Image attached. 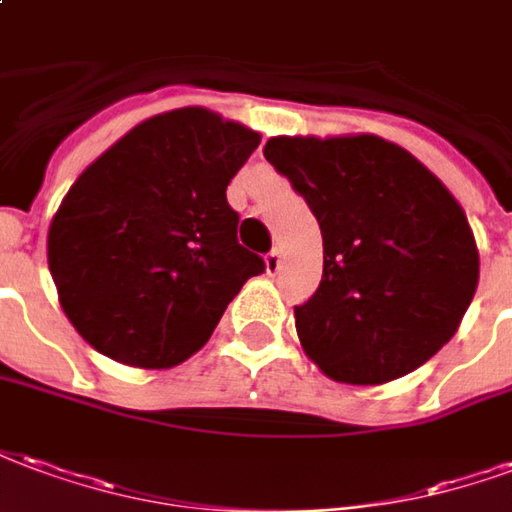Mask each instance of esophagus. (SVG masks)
Returning <instances> with one entry per match:
<instances>
[{
  "label": "esophagus",
  "mask_w": 512,
  "mask_h": 512,
  "mask_svg": "<svg viewBox=\"0 0 512 512\" xmlns=\"http://www.w3.org/2000/svg\"><path fill=\"white\" fill-rule=\"evenodd\" d=\"M264 264H267V272H278L283 267V253L281 248H272L267 256H264Z\"/></svg>",
  "instance_id": "1"
}]
</instances>
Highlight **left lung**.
<instances>
[{"label": "left lung", "instance_id": "8db88e82", "mask_svg": "<svg viewBox=\"0 0 512 512\" xmlns=\"http://www.w3.org/2000/svg\"><path fill=\"white\" fill-rule=\"evenodd\" d=\"M264 158L322 229V283L294 308L305 354L343 384H387L428 363L480 278L472 226L442 179L374 133L272 136Z\"/></svg>", "mask_w": 512, "mask_h": 512}]
</instances>
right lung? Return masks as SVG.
Listing matches in <instances>:
<instances>
[{"label": "right lung", "instance_id": "add662e5", "mask_svg": "<svg viewBox=\"0 0 512 512\" xmlns=\"http://www.w3.org/2000/svg\"><path fill=\"white\" fill-rule=\"evenodd\" d=\"M259 141L185 106L144 119L81 171L48 226V270L89 346L133 368H174L210 341L264 270L226 201Z\"/></svg>", "mask_w": 512, "mask_h": 512}]
</instances>
